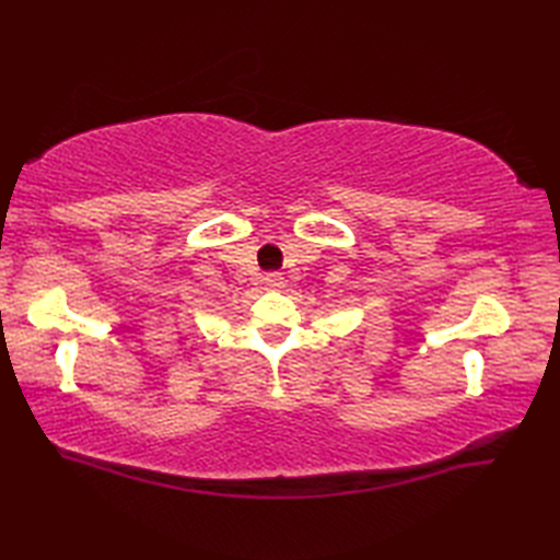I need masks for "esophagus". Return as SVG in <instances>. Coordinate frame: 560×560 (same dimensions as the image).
<instances>
[{
  "instance_id": "obj_1",
  "label": "esophagus",
  "mask_w": 560,
  "mask_h": 560,
  "mask_svg": "<svg viewBox=\"0 0 560 560\" xmlns=\"http://www.w3.org/2000/svg\"><path fill=\"white\" fill-rule=\"evenodd\" d=\"M265 283H267V287L277 289V287H281V283H283V277H281L279 271H269V273H265Z\"/></svg>"
}]
</instances>
